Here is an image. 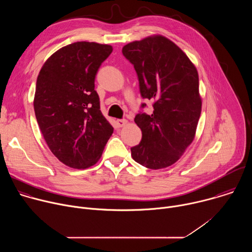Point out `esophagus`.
Segmentation results:
<instances>
[{"label":"esophagus","mask_w":252,"mask_h":252,"mask_svg":"<svg viewBox=\"0 0 252 252\" xmlns=\"http://www.w3.org/2000/svg\"><path fill=\"white\" fill-rule=\"evenodd\" d=\"M127 124L126 120H117V125L119 127H123Z\"/></svg>","instance_id":"34e87169"}]
</instances>
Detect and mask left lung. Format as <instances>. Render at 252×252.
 I'll use <instances>...</instances> for the list:
<instances>
[{
  "label": "left lung",
  "mask_w": 252,
  "mask_h": 252,
  "mask_svg": "<svg viewBox=\"0 0 252 252\" xmlns=\"http://www.w3.org/2000/svg\"><path fill=\"white\" fill-rule=\"evenodd\" d=\"M124 57L133 65L142 98L154 112H142L134 122L142 137L132 147V158L142 166L159 169L173 164L193 140L201 113L198 74L188 56L161 35L126 45Z\"/></svg>",
  "instance_id": "obj_1"
}]
</instances>
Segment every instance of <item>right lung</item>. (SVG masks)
<instances>
[{
	"label": "right lung",
	"instance_id": "1",
	"mask_svg": "<svg viewBox=\"0 0 252 252\" xmlns=\"http://www.w3.org/2000/svg\"><path fill=\"white\" fill-rule=\"evenodd\" d=\"M112 52L109 45L70 44L53 54L38 76L35 119L51 152L73 168L94 165L114 132L94 91L95 75Z\"/></svg>",
	"mask_w": 252,
	"mask_h": 252
}]
</instances>
